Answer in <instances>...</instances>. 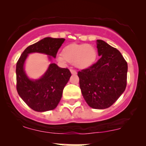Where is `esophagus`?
Segmentation results:
<instances>
[{
  "label": "esophagus",
  "instance_id": "1",
  "mask_svg": "<svg viewBox=\"0 0 146 146\" xmlns=\"http://www.w3.org/2000/svg\"><path fill=\"white\" fill-rule=\"evenodd\" d=\"M70 71H71V73L73 75H76V74H77V72H76V71H75V70L71 69V70H70Z\"/></svg>",
  "mask_w": 146,
  "mask_h": 146
}]
</instances>
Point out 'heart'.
I'll list each match as a JSON object with an SVG mask.
<instances>
[{
	"label": "heart",
	"mask_w": 146,
	"mask_h": 146,
	"mask_svg": "<svg viewBox=\"0 0 146 146\" xmlns=\"http://www.w3.org/2000/svg\"><path fill=\"white\" fill-rule=\"evenodd\" d=\"M95 48L88 44H71L63 49L62 53L57 56L60 62L65 64L68 61L78 68H88L96 59Z\"/></svg>",
	"instance_id": "heart-1"
}]
</instances>
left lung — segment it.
I'll list each match as a JSON object with an SVG mask.
<instances>
[{
	"instance_id": "left-lung-1",
	"label": "left lung",
	"mask_w": 146,
	"mask_h": 146,
	"mask_svg": "<svg viewBox=\"0 0 146 146\" xmlns=\"http://www.w3.org/2000/svg\"><path fill=\"white\" fill-rule=\"evenodd\" d=\"M100 58L86 69L79 71L80 86L87 104L95 109L109 108L126 87L128 64L117 48L97 40Z\"/></svg>"
}]
</instances>
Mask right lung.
<instances>
[{"mask_svg":"<svg viewBox=\"0 0 146 146\" xmlns=\"http://www.w3.org/2000/svg\"><path fill=\"white\" fill-rule=\"evenodd\" d=\"M64 40V38H43L26 48L16 64L18 93L22 100L35 111L46 112L56 108L71 73L68 68H60L56 64L51 62L40 78L33 80L25 72L27 58L31 53H43L51 62L53 58H56L58 49Z\"/></svg>","mask_w":146,"mask_h":146,"instance_id":"add662e5","label":"right lung"}]
</instances>
